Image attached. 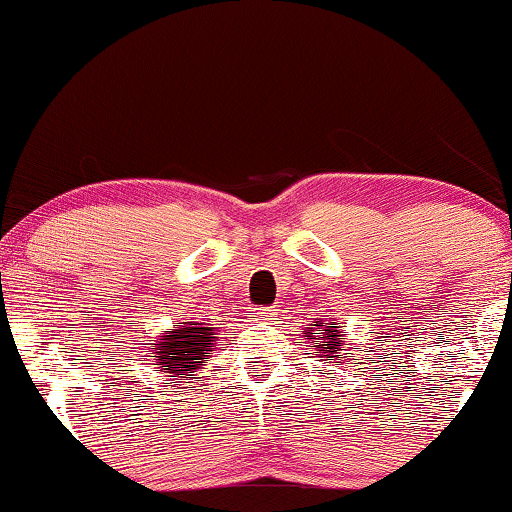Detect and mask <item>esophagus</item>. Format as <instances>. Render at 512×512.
I'll return each instance as SVG.
<instances>
[{
  "instance_id": "34e87169",
  "label": "esophagus",
  "mask_w": 512,
  "mask_h": 512,
  "mask_svg": "<svg viewBox=\"0 0 512 512\" xmlns=\"http://www.w3.org/2000/svg\"><path fill=\"white\" fill-rule=\"evenodd\" d=\"M275 314H277V310H272V307H254V310H251V319L272 321L275 319Z\"/></svg>"
}]
</instances>
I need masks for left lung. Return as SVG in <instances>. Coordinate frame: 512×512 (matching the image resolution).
<instances>
[{
	"label": "left lung",
	"instance_id": "left-lung-1",
	"mask_svg": "<svg viewBox=\"0 0 512 512\" xmlns=\"http://www.w3.org/2000/svg\"><path fill=\"white\" fill-rule=\"evenodd\" d=\"M303 338L319 361L333 363V366L347 361V354L352 352V347H347L345 328L335 319L312 321L310 326L303 328Z\"/></svg>",
	"mask_w": 512,
	"mask_h": 512
}]
</instances>
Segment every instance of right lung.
<instances>
[{
  "label": "right lung",
  "mask_w": 512,
  "mask_h": 512,
  "mask_svg": "<svg viewBox=\"0 0 512 512\" xmlns=\"http://www.w3.org/2000/svg\"><path fill=\"white\" fill-rule=\"evenodd\" d=\"M216 328L198 319H184L167 328L151 342L153 368H160L167 380L198 373L216 347Z\"/></svg>",
  "instance_id": "add662e5"
}]
</instances>
